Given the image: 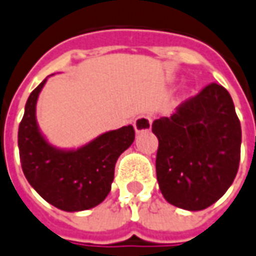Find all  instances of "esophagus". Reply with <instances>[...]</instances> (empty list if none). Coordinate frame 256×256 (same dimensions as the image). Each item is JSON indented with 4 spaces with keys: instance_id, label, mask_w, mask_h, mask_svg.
<instances>
[{
    "instance_id": "34e87169",
    "label": "esophagus",
    "mask_w": 256,
    "mask_h": 256,
    "mask_svg": "<svg viewBox=\"0 0 256 256\" xmlns=\"http://www.w3.org/2000/svg\"><path fill=\"white\" fill-rule=\"evenodd\" d=\"M151 123H152L151 116H148V114H140L138 118H136L133 124H134L136 132L140 133V132H147V130H150Z\"/></svg>"
}]
</instances>
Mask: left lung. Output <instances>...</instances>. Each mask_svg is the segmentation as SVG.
Segmentation results:
<instances>
[{"mask_svg": "<svg viewBox=\"0 0 256 256\" xmlns=\"http://www.w3.org/2000/svg\"><path fill=\"white\" fill-rule=\"evenodd\" d=\"M152 133L157 179L168 203L203 210L227 192L240 166L241 124L224 86L206 85L171 118L154 120Z\"/></svg>", "mask_w": 256, "mask_h": 256, "instance_id": "8db88e82", "label": "left lung"}]
</instances>
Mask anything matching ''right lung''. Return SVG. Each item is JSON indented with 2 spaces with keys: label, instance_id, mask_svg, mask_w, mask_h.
<instances>
[{
  "label": "right lung",
  "instance_id": "right-lung-1",
  "mask_svg": "<svg viewBox=\"0 0 256 256\" xmlns=\"http://www.w3.org/2000/svg\"><path fill=\"white\" fill-rule=\"evenodd\" d=\"M44 82L29 95L19 123L22 171L30 186L54 208L66 212L95 208L110 192L116 161L134 142V128L108 132L78 150H57L44 140L36 123V100Z\"/></svg>",
  "mask_w": 256,
  "mask_h": 256
}]
</instances>
